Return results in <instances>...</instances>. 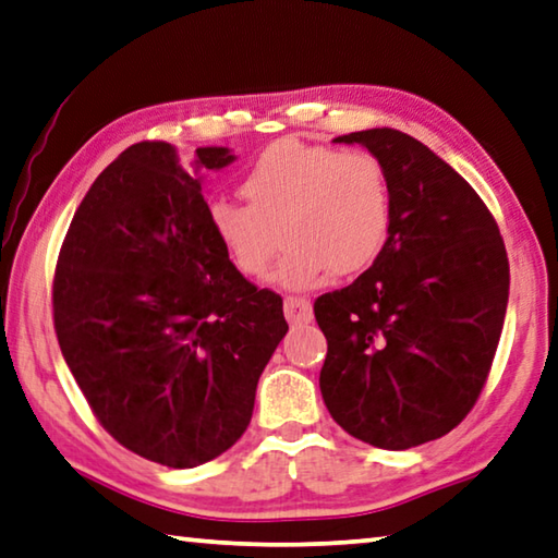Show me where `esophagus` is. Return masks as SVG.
<instances>
[{"label": "esophagus", "instance_id": "esophagus-1", "mask_svg": "<svg viewBox=\"0 0 558 558\" xmlns=\"http://www.w3.org/2000/svg\"><path fill=\"white\" fill-rule=\"evenodd\" d=\"M282 307H286V319L290 324H310L314 317L310 300H305V298H288Z\"/></svg>", "mask_w": 558, "mask_h": 558}]
</instances>
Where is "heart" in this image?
I'll list each match as a JSON object with an SVG mask.
<instances>
[{"label": "heart", "mask_w": 558, "mask_h": 558, "mask_svg": "<svg viewBox=\"0 0 558 558\" xmlns=\"http://www.w3.org/2000/svg\"><path fill=\"white\" fill-rule=\"evenodd\" d=\"M241 195L248 205L209 202L211 234L241 276L260 278L282 231L288 246L272 276L282 290L319 288L331 270H366L390 234V175L368 150L278 141L253 160Z\"/></svg>", "instance_id": "1"}]
</instances>
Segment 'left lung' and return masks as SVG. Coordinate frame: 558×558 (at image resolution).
Here are the masks:
<instances>
[{
    "mask_svg": "<svg viewBox=\"0 0 558 558\" xmlns=\"http://www.w3.org/2000/svg\"><path fill=\"white\" fill-rule=\"evenodd\" d=\"M333 144L383 160L392 221L373 266L314 302L327 337L319 390L351 437L412 449L478 400L508 310V253L475 190L417 138L383 126Z\"/></svg>",
    "mask_w": 558,
    "mask_h": 558,
    "instance_id": "8db88e82",
    "label": "left lung"
}]
</instances>
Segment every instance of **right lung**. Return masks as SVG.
<instances>
[{
    "mask_svg": "<svg viewBox=\"0 0 558 558\" xmlns=\"http://www.w3.org/2000/svg\"><path fill=\"white\" fill-rule=\"evenodd\" d=\"M202 146L190 168L166 141L129 146L80 202L58 256L60 351L121 447L195 469L246 432L256 385L288 333L282 300L231 266L207 221Z\"/></svg>",
    "mask_w": 558,
    "mask_h": 558,
    "instance_id": "right-lung-1",
    "label": "right lung"
}]
</instances>
